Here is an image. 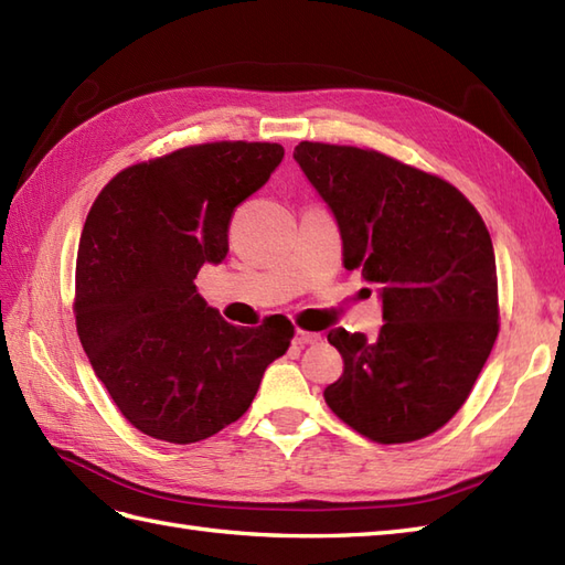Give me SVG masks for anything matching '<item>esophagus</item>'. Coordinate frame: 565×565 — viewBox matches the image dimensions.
<instances>
[{
  "label": "esophagus",
  "instance_id": "obj_1",
  "mask_svg": "<svg viewBox=\"0 0 565 565\" xmlns=\"http://www.w3.org/2000/svg\"><path fill=\"white\" fill-rule=\"evenodd\" d=\"M296 344H318L322 338H320V334L318 332H306V330H296Z\"/></svg>",
  "mask_w": 565,
  "mask_h": 565
}]
</instances>
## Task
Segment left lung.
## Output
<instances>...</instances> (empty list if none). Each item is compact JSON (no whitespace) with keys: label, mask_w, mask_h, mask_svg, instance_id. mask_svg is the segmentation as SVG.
Listing matches in <instances>:
<instances>
[{"label":"left lung","mask_w":565,"mask_h":565,"mask_svg":"<svg viewBox=\"0 0 565 565\" xmlns=\"http://www.w3.org/2000/svg\"><path fill=\"white\" fill-rule=\"evenodd\" d=\"M294 160L340 227L344 269L383 306L374 340L328 332L344 371L326 403L374 441L423 439L463 405L498 338L488 227L459 189L376 150L301 142Z\"/></svg>","instance_id":"8db88e82"}]
</instances>
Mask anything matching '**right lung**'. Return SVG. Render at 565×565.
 I'll list each match as a JSON object with an SVG mask.
<instances>
[{
	"instance_id": "1",
	"label": "right lung",
	"mask_w": 565,
	"mask_h": 565,
	"mask_svg": "<svg viewBox=\"0 0 565 565\" xmlns=\"http://www.w3.org/2000/svg\"><path fill=\"white\" fill-rule=\"evenodd\" d=\"M281 160L276 142H206L128 167L94 201L77 252V334L142 435H215L289 350L291 322L235 328L194 284L203 264L225 259L233 211Z\"/></svg>"
}]
</instances>
